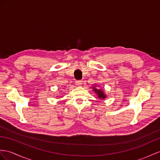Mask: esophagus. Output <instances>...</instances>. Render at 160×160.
I'll return each instance as SVG.
<instances>
[{"mask_svg": "<svg viewBox=\"0 0 160 160\" xmlns=\"http://www.w3.org/2000/svg\"><path fill=\"white\" fill-rule=\"evenodd\" d=\"M77 86H81L83 84V81H77L75 82Z\"/></svg>", "mask_w": 160, "mask_h": 160, "instance_id": "1", "label": "esophagus"}]
</instances>
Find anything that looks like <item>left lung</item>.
Segmentation results:
<instances>
[{
  "instance_id": "1",
  "label": "left lung",
  "mask_w": 160,
  "mask_h": 160,
  "mask_svg": "<svg viewBox=\"0 0 160 160\" xmlns=\"http://www.w3.org/2000/svg\"><path fill=\"white\" fill-rule=\"evenodd\" d=\"M97 85L94 84L93 86H92V89H93V91L96 93V94H97V97L101 100V99H105L107 98V95L105 94L104 92L102 90V89H99L98 88H96ZM98 86V85H97Z\"/></svg>"
}]
</instances>
